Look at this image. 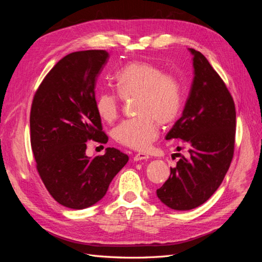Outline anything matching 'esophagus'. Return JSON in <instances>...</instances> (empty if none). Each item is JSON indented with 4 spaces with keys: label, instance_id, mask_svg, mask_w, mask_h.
<instances>
[{
    "label": "esophagus",
    "instance_id": "34e87169",
    "mask_svg": "<svg viewBox=\"0 0 262 262\" xmlns=\"http://www.w3.org/2000/svg\"><path fill=\"white\" fill-rule=\"evenodd\" d=\"M148 158H149V156L145 153H138L134 155L133 160H134V162H140V161H147Z\"/></svg>",
    "mask_w": 262,
    "mask_h": 262
}]
</instances>
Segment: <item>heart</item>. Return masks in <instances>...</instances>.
Instances as JSON below:
<instances>
[{"label": "heart", "mask_w": 262, "mask_h": 262, "mask_svg": "<svg viewBox=\"0 0 262 262\" xmlns=\"http://www.w3.org/2000/svg\"><path fill=\"white\" fill-rule=\"evenodd\" d=\"M118 94L123 99L137 98L140 116L119 124L114 131L118 143L145 150L158 137L157 122L166 125L177 118L181 107V89L176 77L146 62H130L115 74ZM117 94L105 91L96 100L99 117L113 122L120 114L121 100Z\"/></svg>", "instance_id": "1"}]
</instances>
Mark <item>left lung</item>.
<instances>
[{
  "label": "left lung",
  "mask_w": 262,
  "mask_h": 262,
  "mask_svg": "<svg viewBox=\"0 0 262 262\" xmlns=\"http://www.w3.org/2000/svg\"><path fill=\"white\" fill-rule=\"evenodd\" d=\"M193 80L181 117L166 140L180 139L188 148L170 176L156 190L168 208L188 211L203 204L216 191L234 154L236 112L224 82L208 59L194 49Z\"/></svg>",
  "instance_id": "1"
}]
</instances>
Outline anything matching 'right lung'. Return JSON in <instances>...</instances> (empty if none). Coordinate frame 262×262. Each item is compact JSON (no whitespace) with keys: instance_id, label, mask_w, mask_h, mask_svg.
I'll return each mask as SVG.
<instances>
[{"instance_id":"add662e5","label":"right lung","mask_w":262,"mask_h":262,"mask_svg":"<svg viewBox=\"0 0 262 262\" xmlns=\"http://www.w3.org/2000/svg\"><path fill=\"white\" fill-rule=\"evenodd\" d=\"M106 50L68 54L37 90L30 112V142L37 169L58 203L90 208L105 196L110 182L128 163V155L107 147L89 157L86 142L107 143L96 110L95 85L106 66Z\"/></svg>"}]
</instances>
